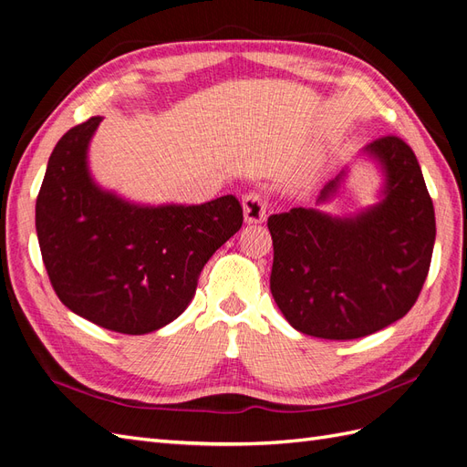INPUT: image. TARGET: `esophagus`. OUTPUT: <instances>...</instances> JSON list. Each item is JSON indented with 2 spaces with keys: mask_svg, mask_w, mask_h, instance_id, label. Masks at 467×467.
Masks as SVG:
<instances>
[{
  "mask_svg": "<svg viewBox=\"0 0 467 467\" xmlns=\"http://www.w3.org/2000/svg\"><path fill=\"white\" fill-rule=\"evenodd\" d=\"M244 216L247 223H261L266 220L268 202L261 192H247L244 196Z\"/></svg>",
  "mask_w": 467,
  "mask_h": 467,
  "instance_id": "esophagus-1",
  "label": "esophagus"
}]
</instances>
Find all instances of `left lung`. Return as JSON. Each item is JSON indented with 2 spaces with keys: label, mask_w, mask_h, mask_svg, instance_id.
Listing matches in <instances>:
<instances>
[{
  "label": "left lung",
  "mask_w": 467,
  "mask_h": 467,
  "mask_svg": "<svg viewBox=\"0 0 467 467\" xmlns=\"http://www.w3.org/2000/svg\"><path fill=\"white\" fill-rule=\"evenodd\" d=\"M384 175L379 201L352 216L319 210L348 167L323 187L316 208L268 218L275 259L271 292L300 333L348 341L388 327L417 302L436 237L434 206L413 150L398 136L362 150Z\"/></svg>",
  "instance_id": "1"
}]
</instances>
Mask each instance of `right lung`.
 <instances>
[{
    "label": "right lung",
    "instance_id": "add662e5",
    "mask_svg": "<svg viewBox=\"0 0 467 467\" xmlns=\"http://www.w3.org/2000/svg\"><path fill=\"white\" fill-rule=\"evenodd\" d=\"M101 120L91 117L56 144L36 199L38 245L66 307L109 331L144 335L185 312L244 210L234 194L150 206L99 187L88 150Z\"/></svg>",
    "mask_w": 467,
    "mask_h": 467
}]
</instances>
